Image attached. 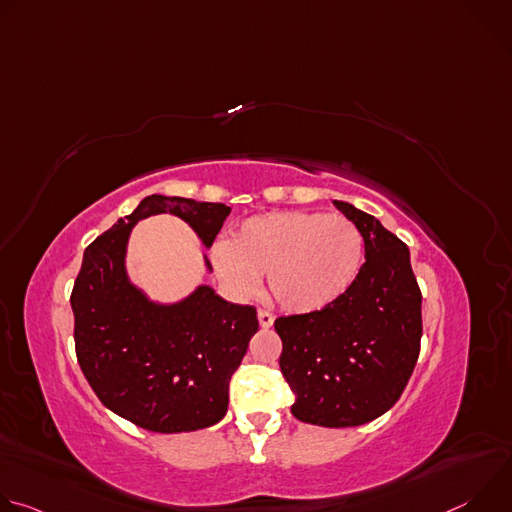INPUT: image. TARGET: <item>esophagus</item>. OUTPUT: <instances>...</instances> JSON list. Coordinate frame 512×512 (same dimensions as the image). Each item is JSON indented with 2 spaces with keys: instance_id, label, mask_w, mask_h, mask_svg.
<instances>
[{
  "instance_id": "obj_1",
  "label": "esophagus",
  "mask_w": 512,
  "mask_h": 512,
  "mask_svg": "<svg viewBox=\"0 0 512 512\" xmlns=\"http://www.w3.org/2000/svg\"><path fill=\"white\" fill-rule=\"evenodd\" d=\"M257 318H259V324H261V328H271L273 326V316L269 314V312H265V310H259L257 312Z\"/></svg>"
}]
</instances>
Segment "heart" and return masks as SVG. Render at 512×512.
<instances>
[{
	"instance_id": "1",
	"label": "heart",
	"mask_w": 512,
	"mask_h": 512,
	"mask_svg": "<svg viewBox=\"0 0 512 512\" xmlns=\"http://www.w3.org/2000/svg\"><path fill=\"white\" fill-rule=\"evenodd\" d=\"M218 281L237 300L251 298L267 273L281 308L310 314L338 302L364 261V237L346 216L273 210L243 221L210 251Z\"/></svg>"
}]
</instances>
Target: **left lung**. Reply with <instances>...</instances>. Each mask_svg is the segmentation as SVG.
Returning a JSON list of instances; mask_svg holds the SVG:
<instances>
[{
    "instance_id": "obj_1",
    "label": "left lung",
    "mask_w": 512,
    "mask_h": 512,
    "mask_svg": "<svg viewBox=\"0 0 512 512\" xmlns=\"http://www.w3.org/2000/svg\"><path fill=\"white\" fill-rule=\"evenodd\" d=\"M334 206L360 229L364 265L332 306L275 320L279 367L296 393L291 413L322 427H354L389 411L419 356L421 291L407 245L350 202Z\"/></svg>"
}]
</instances>
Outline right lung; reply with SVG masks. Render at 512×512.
Masks as SVG:
<instances>
[{
	"label": "right lung",
	"instance_id": "add662e5",
	"mask_svg": "<svg viewBox=\"0 0 512 512\" xmlns=\"http://www.w3.org/2000/svg\"><path fill=\"white\" fill-rule=\"evenodd\" d=\"M156 214L182 218L210 249L231 206L152 194L97 237L70 296L77 358L101 403L119 417L158 433L196 431L225 417L229 381L259 322L253 306L231 304L206 283L178 302H158L129 279L131 231Z\"/></svg>",
	"mask_w": 512,
	"mask_h": 512
}]
</instances>
